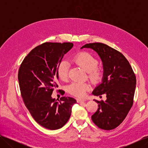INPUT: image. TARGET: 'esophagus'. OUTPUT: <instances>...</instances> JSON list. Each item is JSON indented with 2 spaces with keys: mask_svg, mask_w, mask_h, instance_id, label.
Returning <instances> with one entry per match:
<instances>
[{
  "mask_svg": "<svg viewBox=\"0 0 148 148\" xmlns=\"http://www.w3.org/2000/svg\"><path fill=\"white\" fill-rule=\"evenodd\" d=\"M77 102L78 103H81V102H84L85 101V99H77Z\"/></svg>",
  "mask_w": 148,
  "mask_h": 148,
  "instance_id": "esophagus-1",
  "label": "esophagus"
}]
</instances>
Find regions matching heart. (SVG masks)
<instances>
[{
  "mask_svg": "<svg viewBox=\"0 0 148 148\" xmlns=\"http://www.w3.org/2000/svg\"><path fill=\"white\" fill-rule=\"evenodd\" d=\"M73 61L88 74V78L93 82L99 81L101 77V72L97 67L98 61L88 52H81L76 56ZM69 64L66 61H62L58 66L57 73L60 79L65 81L68 77ZM89 88V84L78 82H73L67 87V91L77 97H83Z\"/></svg>",
  "mask_w": 148,
  "mask_h": 148,
  "instance_id": "obj_1",
  "label": "heart"
}]
</instances>
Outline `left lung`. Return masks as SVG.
Instances as JSON below:
<instances>
[{
    "instance_id": "obj_1",
    "label": "left lung",
    "mask_w": 148,
    "mask_h": 148,
    "mask_svg": "<svg viewBox=\"0 0 148 148\" xmlns=\"http://www.w3.org/2000/svg\"><path fill=\"white\" fill-rule=\"evenodd\" d=\"M88 48L99 56L103 66L102 82L92 94H105V101L97 102V110L91 116L92 122L106 130L117 127L127 117L132 107L136 79L130 64L122 53L106 44L95 42L85 44L81 49Z\"/></svg>"
}]
</instances>
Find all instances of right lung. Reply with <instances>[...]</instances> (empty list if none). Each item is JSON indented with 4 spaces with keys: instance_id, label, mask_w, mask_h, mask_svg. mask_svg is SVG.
<instances>
[{
    "instance_id": "add662e5",
    "label": "right lung",
    "mask_w": 148,
    "mask_h": 148,
    "mask_svg": "<svg viewBox=\"0 0 148 148\" xmlns=\"http://www.w3.org/2000/svg\"><path fill=\"white\" fill-rule=\"evenodd\" d=\"M70 42H45L26 56L18 71V82L25 104L36 122L49 130L62 128L69 120L74 98L62 97L55 101L51 95L58 87L57 70Z\"/></svg>"
}]
</instances>
